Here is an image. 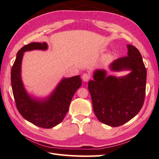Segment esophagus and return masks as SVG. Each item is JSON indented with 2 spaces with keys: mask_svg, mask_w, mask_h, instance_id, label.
<instances>
[{
  "mask_svg": "<svg viewBox=\"0 0 159 159\" xmlns=\"http://www.w3.org/2000/svg\"><path fill=\"white\" fill-rule=\"evenodd\" d=\"M90 79V75L89 74H87V73L83 74L82 80L83 81H84V82H88V81H89Z\"/></svg>",
  "mask_w": 159,
  "mask_h": 159,
  "instance_id": "obj_1",
  "label": "esophagus"
}]
</instances>
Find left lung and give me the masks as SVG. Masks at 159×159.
Here are the masks:
<instances>
[{
	"label": "left lung",
	"mask_w": 159,
	"mask_h": 159,
	"mask_svg": "<svg viewBox=\"0 0 159 159\" xmlns=\"http://www.w3.org/2000/svg\"><path fill=\"white\" fill-rule=\"evenodd\" d=\"M128 56L112 62L113 70L130 69L122 77H106L103 70L95 71L89 82L93 110L98 120L116 127L127 122L138 114L146 96L147 71L139 51L128 45Z\"/></svg>",
	"instance_id": "left-lung-1"
}]
</instances>
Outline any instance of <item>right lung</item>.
I'll return each instance as SVG.
<instances>
[{
    "label": "right lung",
    "instance_id": "obj_1",
    "mask_svg": "<svg viewBox=\"0 0 159 159\" xmlns=\"http://www.w3.org/2000/svg\"><path fill=\"white\" fill-rule=\"evenodd\" d=\"M48 48L47 43H30L17 53L11 71L12 91L16 107L26 120L44 129H50L60 124L69 109V105L76 90L82 85L79 75L64 78L48 99L41 101L29 97L21 80V63L24 52Z\"/></svg>",
    "mask_w": 159,
    "mask_h": 159
}]
</instances>
